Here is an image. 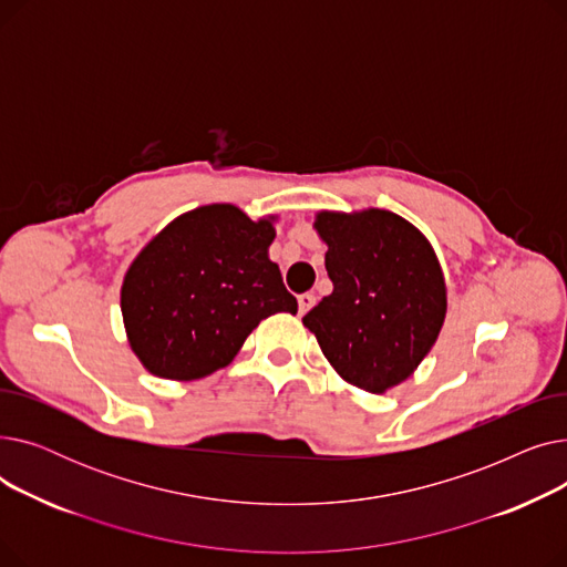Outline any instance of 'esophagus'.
Masks as SVG:
<instances>
[{"mask_svg":"<svg viewBox=\"0 0 567 567\" xmlns=\"http://www.w3.org/2000/svg\"><path fill=\"white\" fill-rule=\"evenodd\" d=\"M315 293H301L299 296V315H306L315 306Z\"/></svg>","mask_w":567,"mask_h":567,"instance_id":"34e87169","label":"esophagus"}]
</instances>
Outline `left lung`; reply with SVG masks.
<instances>
[{"mask_svg": "<svg viewBox=\"0 0 567 567\" xmlns=\"http://www.w3.org/2000/svg\"><path fill=\"white\" fill-rule=\"evenodd\" d=\"M333 291L303 323L336 372L381 395L402 383L434 347L445 319V280L425 234L383 208L319 212Z\"/></svg>", "mask_w": 567, "mask_h": 567, "instance_id": "1", "label": "left lung"}]
</instances>
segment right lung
Listing matches in <instances>:
<instances>
[{"instance_id":"1","label":"right lung","mask_w":567,"mask_h":567,"mask_svg":"<svg viewBox=\"0 0 567 567\" xmlns=\"http://www.w3.org/2000/svg\"><path fill=\"white\" fill-rule=\"evenodd\" d=\"M274 220L208 204L174 218L140 250L124 276L122 315L148 372L208 377L234 361L261 319L296 315L299 303L268 259Z\"/></svg>"}]
</instances>
